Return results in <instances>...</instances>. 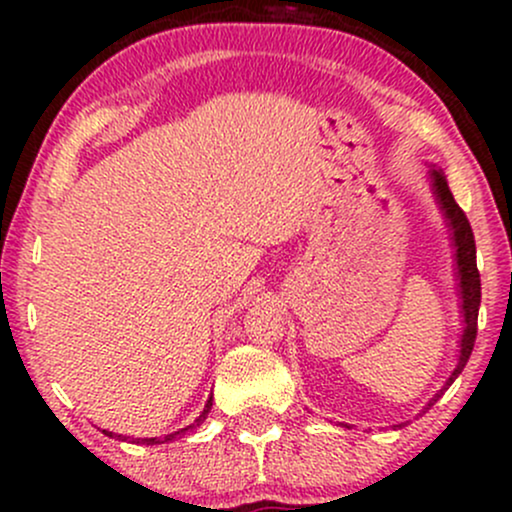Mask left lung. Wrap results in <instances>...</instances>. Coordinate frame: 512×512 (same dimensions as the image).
<instances>
[{"mask_svg": "<svg viewBox=\"0 0 512 512\" xmlns=\"http://www.w3.org/2000/svg\"><path fill=\"white\" fill-rule=\"evenodd\" d=\"M428 182H431L433 197H436V204L443 214L445 226L450 231V243L452 252H455V281H457V298H460V317H462V334L460 342H457V363L455 368L450 370L448 380H445L443 387L426 402V407L421 409V414H426L433 404L438 402L440 397L445 395V390L455 383L457 375L462 373L464 366H467L469 356H472L474 339H477V317H479V303H481V279L477 269V245H474V233L472 226H469L467 216L460 209V204L452 197L448 178L438 166H431L428 170ZM409 424V421H404ZM399 424V426H404ZM344 426V424H342ZM349 428V426H346Z\"/></svg>", "mask_w": 512, "mask_h": 512, "instance_id": "left-lung-1", "label": "left lung"}]
</instances>
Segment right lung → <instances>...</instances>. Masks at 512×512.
Here are the masks:
<instances>
[{
  "mask_svg": "<svg viewBox=\"0 0 512 512\" xmlns=\"http://www.w3.org/2000/svg\"><path fill=\"white\" fill-rule=\"evenodd\" d=\"M211 402H214V397H209V399H207V404H204V411H202V414L197 416L195 424H190V426L180 428V431L168 433V436H161V438H129V436H117V433H113V431H103V433H105V436H110V438L127 440V443H137V445H161V443H173V440H178V438H182V436H187V433H192V431H195L197 426H202V424H204V419H207V414L211 411Z\"/></svg>",
  "mask_w": 512,
  "mask_h": 512,
  "instance_id": "right-lung-1",
  "label": "right lung"
}]
</instances>
